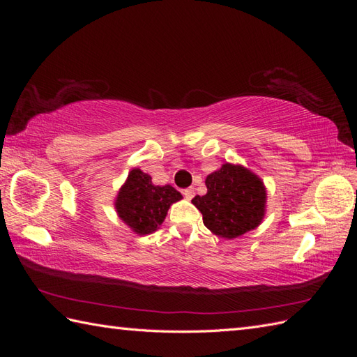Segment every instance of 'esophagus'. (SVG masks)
I'll return each mask as SVG.
<instances>
[{"instance_id": "esophagus-1", "label": "esophagus", "mask_w": 357, "mask_h": 357, "mask_svg": "<svg viewBox=\"0 0 357 357\" xmlns=\"http://www.w3.org/2000/svg\"><path fill=\"white\" fill-rule=\"evenodd\" d=\"M183 197H185L186 199H192L193 197H195V189H193V188L183 189Z\"/></svg>"}]
</instances>
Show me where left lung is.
<instances>
[{
	"mask_svg": "<svg viewBox=\"0 0 357 357\" xmlns=\"http://www.w3.org/2000/svg\"><path fill=\"white\" fill-rule=\"evenodd\" d=\"M207 193L197 195L193 205L204 225L222 238H236L255 229L265 214L266 192L253 172L240 165L225 164L205 180Z\"/></svg>",
	"mask_w": 357,
	"mask_h": 357,
	"instance_id": "obj_1",
	"label": "left lung"
}]
</instances>
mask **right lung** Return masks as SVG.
<instances>
[{"label":"right lung","mask_w":357,"mask_h":357,"mask_svg":"<svg viewBox=\"0 0 357 357\" xmlns=\"http://www.w3.org/2000/svg\"><path fill=\"white\" fill-rule=\"evenodd\" d=\"M181 199L174 188L155 186L152 177L142 169H132L119 192L116 210L131 229L139 235L152 234L164 222L172 202Z\"/></svg>","instance_id":"obj_1"}]
</instances>
